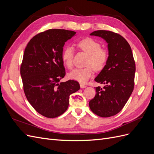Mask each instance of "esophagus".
<instances>
[{"label":"esophagus","mask_w":154,"mask_h":154,"mask_svg":"<svg viewBox=\"0 0 154 154\" xmlns=\"http://www.w3.org/2000/svg\"><path fill=\"white\" fill-rule=\"evenodd\" d=\"M80 87H81L82 88H83L87 87V86H86L85 85H83V84H82V83H81V84H80Z\"/></svg>","instance_id":"obj_1"}]
</instances>
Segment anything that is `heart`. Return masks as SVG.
Instances as JSON below:
<instances>
[{
    "mask_svg": "<svg viewBox=\"0 0 154 154\" xmlns=\"http://www.w3.org/2000/svg\"><path fill=\"white\" fill-rule=\"evenodd\" d=\"M78 47L88 54L86 65L84 68L72 70L68 74L71 80L80 83H86L92 76L95 71H99L103 69L109 59V53L106 49L101 48V44L91 38H87L79 41ZM74 50L71 46H67L63 51L62 60L63 65L69 69L72 67Z\"/></svg>",
    "mask_w": 154,
    "mask_h": 154,
    "instance_id": "obj_1",
    "label": "heart"
}]
</instances>
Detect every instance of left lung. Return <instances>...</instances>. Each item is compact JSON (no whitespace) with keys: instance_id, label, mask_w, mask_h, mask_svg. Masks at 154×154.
I'll return each instance as SVG.
<instances>
[{"instance_id":"left-lung-1","label":"left lung","mask_w":154,"mask_h":154,"mask_svg":"<svg viewBox=\"0 0 154 154\" xmlns=\"http://www.w3.org/2000/svg\"><path fill=\"white\" fill-rule=\"evenodd\" d=\"M90 35L100 36L108 44L109 59L94 80L105 85L96 88V96L89 101L93 113L108 118L123 109L133 92L136 64L128 42L112 31L97 30Z\"/></svg>"}]
</instances>
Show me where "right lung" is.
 <instances>
[{
	"label": "right lung",
	"mask_w": 154,
	"mask_h": 154,
	"mask_svg": "<svg viewBox=\"0 0 154 154\" xmlns=\"http://www.w3.org/2000/svg\"><path fill=\"white\" fill-rule=\"evenodd\" d=\"M75 34L73 31L48 29L32 37L25 49L20 66L24 91L31 106L46 118L63 114L69 96L80 88L76 81L59 82L66 75L63 47Z\"/></svg>",
	"instance_id": "right-lung-1"
}]
</instances>
